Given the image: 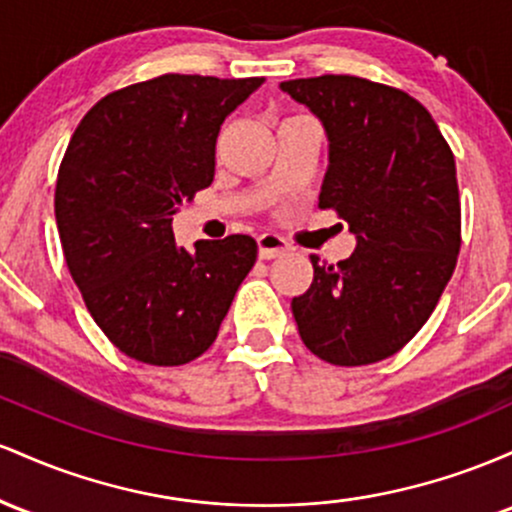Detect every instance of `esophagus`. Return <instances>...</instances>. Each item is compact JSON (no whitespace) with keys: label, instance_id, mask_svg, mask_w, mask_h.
I'll return each instance as SVG.
<instances>
[{"label":"esophagus","instance_id":"1","mask_svg":"<svg viewBox=\"0 0 512 512\" xmlns=\"http://www.w3.org/2000/svg\"><path fill=\"white\" fill-rule=\"evenodd\" d=\"M287 251H290V244H287L283 237H278V234L266 232L258 237V256L266 258V261L268 258L283 256V254H287Z\"/></svg>","mask_w":512,"mask_h":512}]
</instances>
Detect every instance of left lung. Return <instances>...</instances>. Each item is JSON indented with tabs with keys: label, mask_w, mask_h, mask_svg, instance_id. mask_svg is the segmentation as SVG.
Returning a JSON list of instances; mask_svg holds the SVG:
<instances>
[{
	"label": "left lung",
	"mask_w": 512,
	"mask_h": 512,
	"mask_svg": "<svg viewBox=\"0 0 512 512\" xmlns=\"http://www.w3.org/2000/svg\"><path fill=\"white\" fill-rule=\"evenodd\" d=\"M329 137L319 208L358 239L346 261L312 256L314 280L292 300L304 346L331 365L380 363L421 331L462 246L455 154L406 91L350 74L290 79Z\"/></svg>",
	"instance_id": "left-lung-1"
}]
</instances>
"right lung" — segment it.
Here are the masks:
<instances>
[{
	"mask_svg": "<svg viewBox=\"0 0 512 512\" xmlns=\"http://www.w3.org/2000/svg\"><path fill=\"white\" fill-rule=\"evenodd\" d=\"M263 84L162 74L113 91L74 130L55 188L62 251L108 341L186 365L217 338L258 246L246 234L176 246L171 217L215 179L220 125Z\"/></svg>",
	"mask_w": 512,
	"mask_h": 512,
	"instance_id": "add662e5",
	"label": "right lung"
}]
</instances>
